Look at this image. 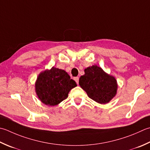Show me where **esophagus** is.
<instances>
[{"instance_id": "obj_1", "label": "esophagus", "mask_w": 150, "mask_h": 150, "mask_svg": "<svg viewBox=\"0 0 150 150\" xmlns=\"http://www.w3.org/2000/svg\"><path fill=\"white\" fill-rule=\"evenodd\" d=\"M74 79H75V81H76V83H77V84L79 83V78L78 77H75L74 78Z\"/></svg>"}]
</instances>
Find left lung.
Masks as SVG:
<instances>
[{"label": "left lung", "instance_id": "left-lung-1", "mask_svg": "<svg viewBox=\"0 0 150 150\" xmlns=\"http://www.w3.org/2000/svg\"><path fill=\"white\" fill-rule=\"evenodd\" d=\"M84 73L79 79V83L90 98L99 103L105 104L115 96L118 85L114 77L97 66L87 67Z\"/></svg>", "mask_w": 150, "mask_h": 150}]
</instances>
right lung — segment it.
Instances as JSON below:
<instances>
[{
	"mask_svg": "<svg viewBox=\"0 0 150 150\" xmlns=\"http://www.w3.org/2000/svg\"><path fill=\"white\" fill-rule=\"evenodd\" d=\"M76 86L75 81L64 70L53 67L38 76L36 92L43 103L54 106L66 99L69 91Z\"/></svg>",
	"mask_w": 150,
	"mask_h": 150,
	"instance_id": "1",
	"label": "right lung"
}]
</instances>
